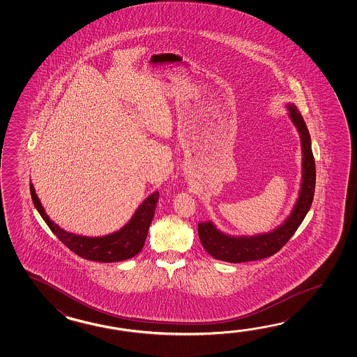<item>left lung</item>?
<instances>
[{
    "label": "left lung",
    "instance_id": "8db88e82",
    "mask_svg": "<svg viewBox=\"0 0 357 357\" xmlns=\"http://www.w3.org/2000/svg\"><path fill=\"white\" fill-rule=\"evenodd\" d=\"M289 119L296 126L303 146V182L296 204L291 215L280 227L272 232L255 236H228L217 229L212 222L197 225V234L200 243L206 252L213 258L228 263L254 261L259 259L272 257L287 243L303 223L305 215L310 209L314 191H315V160L311 151L310 134L303 121V116L297 111L295 105H287Z\"/></svg>",
    "mask_w": 357,
    "mask_h": 357
}]
</instances>
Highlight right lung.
<instances>
[{
    "label": "right lung",
    "mask_w": 357,
    "mask_h": 357,
    "mask_svg": "<svg viewBox=\"0 0 357 357\" xmlns=\"http://www.w3.org/2000/svg\"><path fill=\"white\" fill-rule=\"evenodd\" d=\"M31 195L34 206L46 222L47 226L51 228V231L59 237L61 243L68 246L70 250L86 260L114 263L134 258L143 249L148 229L152 223L154 211L158 203L160 192L154 191L152 195L146 197L144 202L139 205L131 220L120 231L102 237L75 235L62 229L47 215L45 208L40 204L36 194L33 183H31Z\"/></svg>",
    "instance_id": "add662e5"
}]
</instances>
